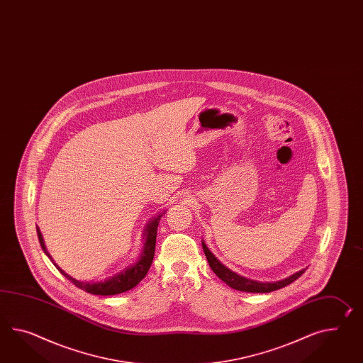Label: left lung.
<instances>
[{"label":"left lung","instance_id":"left-lung-1","mask_svg":"<svg viewBox=\"0 0 363 363\" xmlns=\"http://www.w3.org/2000/svg\"><path fill=\"white\" fill-rule=\"evenodd\" d=\"M202 247H203L204 255H206V258L210 264V267L213 269V273L218 275L223 282L227 283L230 287L238 290V291L257 292V294L258 292L275 291V290H279L284 286L296 281L306 272V269H303L301 272L290 275L282 281H277V282H258V281H253V279H249L245 277L236 274V273L230 270L227 266L223 265L220 261L210 252V249L206 247L204 241H202Z\"/></svg>","mask_w":363,"mask_h":363}]
</instances>
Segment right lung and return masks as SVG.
I'll list each match as a JSON object with an SVG mask.
<instances>
[{
  "label": "right lung",
  "mask_w": 363,
  "mask_h": 363,
  "mask_svg": "<svg viewBox=\"0 0 363 363\" xmlns=\"http://www.w3.org/2000/svg\"><path fill=\"white\" fill-rule=\"evenodd\" d=\"M161 216L162 215H159L157 218H155L153 220H150L147 224L144 249H143L142 255L139 257V259L136 261V264H133V266H128L127 269H124L121 273H118V274L111 277V278H107L105 281H99V282H82V281H77V279L72 278L71 275L67 274L62 269H60L59 266L53 262L52 257L50 256V253L45 249V240H43V236H42V233H40V230H39L38 227H36V232H38V239H39V242H40V247L45 250V255L50 257V259L52 261L53 265L56 266V269L67 279H69L74 286H77L79 289L89 292V294L105 295V296H107V295H116V294H122V292L131 290L147 275L150 265H152L153 256H155L157 225H159Z\"/></svg>",
  "instance_id": "1"
}]
</instances>
